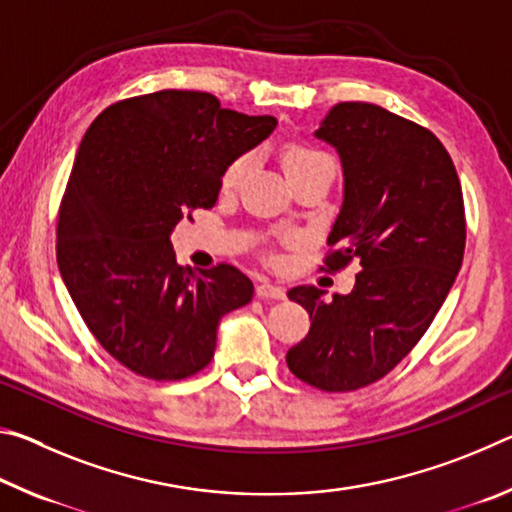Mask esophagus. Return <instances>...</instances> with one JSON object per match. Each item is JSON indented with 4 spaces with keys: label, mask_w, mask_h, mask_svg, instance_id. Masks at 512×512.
Returning <instances> with one entry per match:
<instances>
[{
    "label": "esophagus",
    "mask_w": 512,
    "mask_h": 512,
    "mask_svg": "<svg viewBox=\"0 0 512 512\" xmlns=\"http://www.w3.org/2000/svg\"><path fill=\"white\" fill-rule=\"evenodd\" d=\"M257 298H273V300H282L284 298V289L282 287H275L271 282H262L257 284Z\"/></svg>",
    "instance_id": "esophagus-1"
}]
</instances>
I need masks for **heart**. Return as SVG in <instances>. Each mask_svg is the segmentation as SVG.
I'll list each match as a JSON object with an SVG mask.
<instances>
[{
  "instance_id": "heart-1",
  "label": "heart",
  "mask_w": 512,
  "mask_h": 512,
  "mask_svg": "<svg viewBox=\"0 0 512 512\" xmlns=\"http://www.w3.org/2000/svg\"><path fill=\"white\" fill-rule=\"evenodd\" d=\"M255 162V155L253 153H244L239 155V158L232 160L228 164V169L223 171V180L221 185L223 189H235L241 180H244L246 173L250 171ZM284 169H287V176L293 180H298L302 176H307V173H314V171H336V164L332 160V155H327L325 151L316 149V146H309V144H291L287 151H284Z\"/></svg>"
}]
</instances>
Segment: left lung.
Returning a JSON list of instances; mask_svg holds the SVG:
<instances>
[{
	"label": "left lung",
	"instance_id": "obj_1",
	"mask_svg": "<svg viewBox=\"0 0 512 512\" xmlns=\"http://www.w3.org/2000/svg\"><path fill=\"white\" fill-rule=\"evenodd\" d=\"M316 137L339 151L345 178L320 268L336 273L357 259L361 271L348 296L289 291L311 327L287 366L318 391L348 393L388 375L443 307L463 264L465 205L443 142L415 121L345 101Z\"/></svg>",
	"mask_w": 512,
	"mask_h": 512
}]
</instances>
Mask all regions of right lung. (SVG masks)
Listing matches in <instances>:
<instances>
[{"label":"right lung","mask_w":512,"mask_h":512,"mask_svg":"<svg viewBox=\"0 0 512 512\" xmlns=\"http://www.w3.org/2000/svg\"><path fill=\"white\" fill-rule=\"evenodd\" d=\"M275 126L271 115L221 108L210 92L160 90L112 103L85 133L60 201L56 259L94 339L135 375H196L214 357L219 320L253 298L235 266H178L169 235L214 207L228 164Z\"/></svg>","instance_id":"right-lung-1"}]
</instances>
